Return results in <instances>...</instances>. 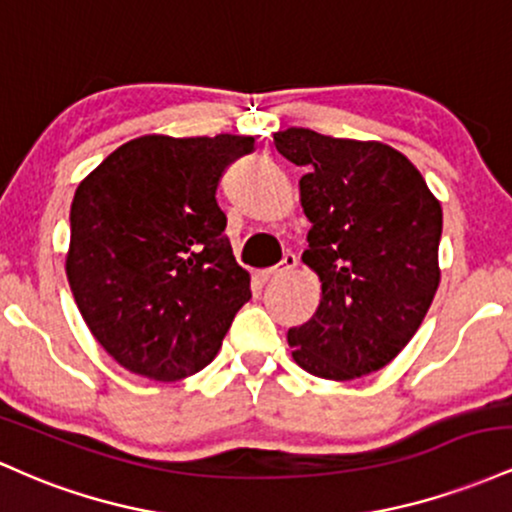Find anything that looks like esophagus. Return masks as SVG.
<instances>
[{
    "label": "esophagus",
    "instance_id": "34e87169",
    "mask_svg": "<svg viewBox=\"0 0 512 512\" xmlns=\"http://www.w3.org/2000/svg\"><path fill=\"white\" fill-rule=\"evenodd\" d=\"M297 268V256L295 254H285L283 261L278 263L275 268H268V271H263V280H271V278H280V275H287L292 273Z\"/></svg>",
    "mask_w": 512,
    "mask_h": 512
}]
</instances>
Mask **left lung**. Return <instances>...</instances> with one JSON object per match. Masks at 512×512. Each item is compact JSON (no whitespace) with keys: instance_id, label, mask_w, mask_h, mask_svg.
Here are the masks:
<instances>
[{"instance_id":"8db88e82","label":"left lung","mask_w":512,"mask_h":512,"mask_svg":"<svg viewBox=\"0 0 512 512\" xmlns=\"http://www.w3.org/2000/svg\"><path fill=\"white\" fill-rule=\"evenodd\" d=\"M304 166L300 203L312 222L302 263L321 283L307 324L287 331L292 360L324 380H358L411 341L440 285V200L394 147L307 128L273 135Z\"/></svg>"}]
</instances>
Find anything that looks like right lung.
<instances>
[{
	"label": "right lung",
	"mask_w": 512,
	"mask_h": 512,
	"mask_svg": "<svg viewBox=\"0 0 512 512\" xmlns=\"http://www.w3.org/2000/svg\"><path fill=\"white\" fill-rule=\"evenodd\" d=\"M249 135H142L77 186L65 271L101 348L135 375L179 382L212 363L251 278L215 193Z\"/></svg>",
	"instance_id": "add662e5"
}]
</instances>
